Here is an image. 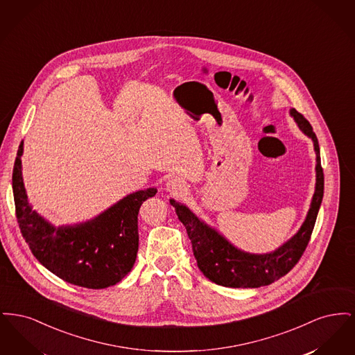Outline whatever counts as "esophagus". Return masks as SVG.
I'll return each mask as SVG.
<instances>
[{"instance_id": "obj_1", "label": "esophagus", "mask_w": 355, "mask_h": 355, "mask_svg": "<svg viewBox=\"0 0 355 355\" xmlns=\"http://www.w3.org/2000/svg\"><path fill=\"white\" fill-rule=\"evenodd\" d=\"M166 190L170 193H180L184 190V184L178 178H170L166 182Z\"/></svg>"}]
</instances>
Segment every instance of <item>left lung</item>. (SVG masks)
Masks as SVG:
<instances>
[{"mask_svg": "<svg viewBox=\"0 0 355 355\" xmlns=\"http://www.w3.org/2000/svg\"><path fill=\"white\" fill-rule=\"evenodd\" d=\"M290 116L304 135L311 138L315 150V191L310 209L300 230L274 252L265 254L246 253L232 245L216 229L200 220L187 206L170 200L178 220L184 223L191 241L193 253L203 275L211 282L226 287L268 286L286 275L302 257L310 241L323 198V170L317 135L311 125L295 109Z\"/></svg>", "mask_w": 355, "mask_h": 355, "instance_id": "1", "label": "left lung"}]
</instances>
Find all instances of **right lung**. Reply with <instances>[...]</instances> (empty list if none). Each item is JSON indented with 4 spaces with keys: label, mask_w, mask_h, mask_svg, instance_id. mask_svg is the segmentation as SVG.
<instances>
[{
    "label": "right lung",
    "mask_w": 355,
    "mask_h": 355,
    "mask_svg": "<svg viewBox=\"0 0 355 355\" xmlns=\"http://www.w3.org/2000/svg\"><path fill=\"white\" fill-rule=\"evenodd\" d=\"M18 148L13 169V196L22 236L41 265L71 285L105 288L119 284L132 270L138 252V211L154 197L155 187L138 190L93 220L54 226L28 201Z\"/></svg>",
    "instance_id": "1"
}]
</instances>
